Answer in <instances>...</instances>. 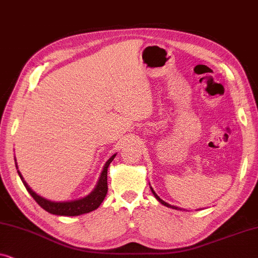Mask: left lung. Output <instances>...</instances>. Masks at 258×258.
<instances>
[{"instance_id": "left-lung-1", "label": "left lung", "mask_w": 258, "mask_h": 258, "mask_svg": "<svg viewBox=\"0 0 258 258\" xmlns=\"http://www.w3.org/2000/svg\"><path fill=\"white\" fill-rule=\"evenodd\" d=\"M150 189H151V191H153V194H154V196H155V197H156V200H158V202H161L162 204H163V206H165V207H168V208H172V209L179 210V208H178V207H175V206H170V204H169V203H167V202H164V201H163V200H161V199H160V197H158V196H157V194L154 191V189H153V188H150Z\"/></svg>"}]
</instances>
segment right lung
Returning a JSON list of instances; mask_svg holds the SVG:
<instances>
[{
  "instance_id": "right-lung-1",
  "label": "right lung",
  "mask_w": 258,
  "mask_h": 258,
  "mask_svg": "<svg viewBox=\"0 0 258 258\" xmlns=\"http://www.w3.org/2000/svg\"><path fill=\"white\" fill-rule=\"evenodd\" d=\"M115 156L116 154L112 155V156L105 162L103 170L101 172L100 179H98L97 184L95 186L93 191H91L88 196L83 197V199L70 201V202H52V201L43 199V197L37 195L36 192L33 191V190L29 188V185H28L27 182L24 181L22 175H21V172L19 170H17V172H19L20 177L22 179L23 184L28 190V192L33 196V199L36 201L38 206L43 208L45 211H48V213H50L52 215H59V216H79V215L90 213V211L97 209V208L101 206V203L103 202L104 197L108 192V167L112 162V160H114Z\"/></svg>"
}]
</instances>
